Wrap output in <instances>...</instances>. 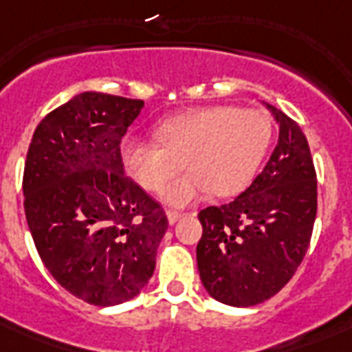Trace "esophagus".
<instances>
[{
	"label": "esophagus",
	"instance_id": "1",
	"mask_svg": "<svg viewBox=\"0 0 352 352\" xmlns=\"http://www.w3.org/2000/svg\"><path fill=\"white\" fill-rule=\"evenodd\" d=\"M166 215H168V223L170 225H175L177 221L182 217L181 212H175V210H166Z\"/></svg>",
	"mask_w": 352,
	"mask_h": 352
}]
</instances>
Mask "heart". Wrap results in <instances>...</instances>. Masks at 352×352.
I'll return each instance as SVG.
<instances>
[{"mask_svg":"<svg viewBox=\"0 0 352 352\" xmlns=\"http://www.w3.org/2000/svg\"><path fill=\"white\" fill-rule=\"evenodd\" d=\"M157 137L160 144L124 138L122 164L149 192H162L186 164L190 173L164 193L173 206H186L210 190L217 197L243 192L267 153L272 124L257 109L214 106L168 118Z\"/></svg>","mask_w":352,"mask_h":352,"instance_id":"obj_1","label":"heart"}]
</instances>
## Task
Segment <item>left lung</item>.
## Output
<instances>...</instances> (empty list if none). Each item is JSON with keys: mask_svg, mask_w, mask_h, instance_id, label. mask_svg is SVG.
<instances>
[{"mask_svg": "<svg viewBox=\"0 0 352 352\" xmlns=\"http://www.w3.org/2000/svg\"><path fill=\"white\" fill-rule=\"evenodd\" d=\"M279 140L267 166L232 203L199 212L197 267L221 303L252 307L278 294L303 261L318 210V181L307 137L267 104Z\"/></svg>", "mask_w": 352, "mask_h": 352, "instance_id": "left-lung-1", "label": "left lung"}]
</instances>
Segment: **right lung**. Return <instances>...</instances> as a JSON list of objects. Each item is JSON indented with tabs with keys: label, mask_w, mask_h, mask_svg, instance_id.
<instances>
[{
	"label": "right lung",
	"mask_w": 352,
	"mask_h": 352,
	"mask_svg": "<svg viewBox=\"0 0 352 352\" xmlns=\"http://www.w3.org/2000/svg\"><path fill=\"white\" fill-rule=\"evenodd\" d=\"M144 102L80 93L38 124L23 170V208L51 276L96 307L148 285L168 228L164 210L124 173L122 137Z\"/></svg>",
	"instance_id": "right-lung-1"
}]
</instances>
